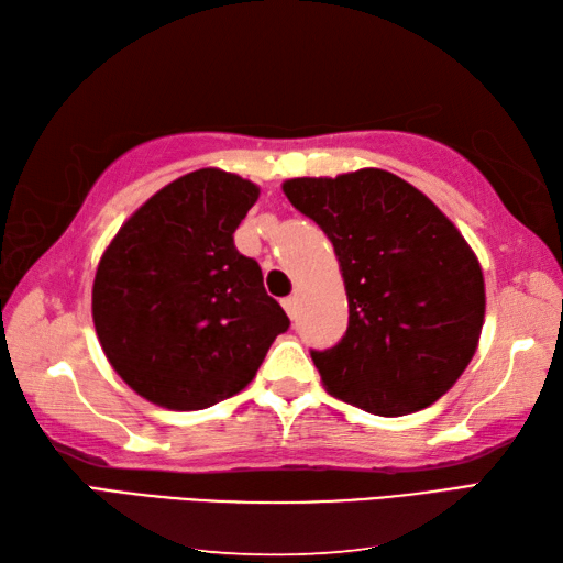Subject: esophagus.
<instances>
[{
    "label": "esophagus",
    "mask_w": 563,
    "mask_h": 563,
    "mask_svg": "<svg viewBox=\"0 0 563 563\" xmlns=\"http://www.w3.org/2000/svg\"><path fill=\"white\" fill-rule=\"evenodd\" d=\"M282 306H284V311L289 313V318H291V320H296V318H298V311H301V306H298V298H296V296L284 298Z\"/></svg>",
    "instance_id": "esophagus-1"
}]
</instances>
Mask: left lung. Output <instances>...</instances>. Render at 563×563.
<instances>
[{
    "label": "left lung",
    "instance_id": "left-lung-1",
    "mask_svg": "<svg viewBox=\"0 0 563 563\" xmlns=\"http://www.w3.org/2000/svg\"><path fill=\"white\" fill-rule=\"evenodd\" d=\"M323 228L347 291L340 345L311 352L325 391L384 418L432 406L478 347L486 316L481 262L426 194L364 167L282 185Z\"/></svg>",
    "mask_w": 563,
    "mask_h": 563
}]
</instances>
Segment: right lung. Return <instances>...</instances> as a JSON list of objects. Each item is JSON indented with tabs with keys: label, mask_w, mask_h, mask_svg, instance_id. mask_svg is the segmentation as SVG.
Listing matches in <instances>:
<instances>
[{
	"label": "right lung",
	"mask_w": 563,
	"mask_h": 563,
	"mask_svg": "<svg viewBox=\"0 0 563 563\" xmlns=\"http://www.w3.org/2000/svg\"><path fill=\"white\" fill-rule=\"evenodd\" d=\"M255 181L203 167L153 194L101 252L91 318L109 364L137 396L201 410L255 378L289 328L233 233Z\"/></svg>",
	"instance_id": "add662e5"
}]
</instances>
